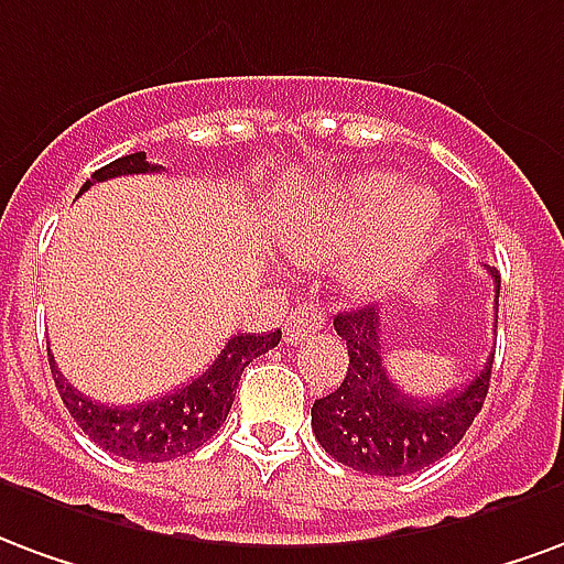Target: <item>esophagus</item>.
Instances as JSON below:
<instances>
[{"instance_id":"esophagus-1","label":"esophagus","mask_w":564,"mask_h":564,"mask_svg":"<svg viewBox=\"0 0 564 564\" xmlns=\"http://www.w3.org/2000/svg\"><path fill=\"white\" fill-rule=\"evenodd\" d=\"M324 312L318 303H300L297 310H291L285 322V343L288 345H303L310 339L312 333L322 330Z\"/></svg>"}]
</instances>
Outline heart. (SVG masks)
Wrapping results in <instances>:
<instances>
[{"mask_svg":"<svg viewBox=\"0 0 564 564\" xmlns=\"http://www.w3.org/2000/svg\"><path fill=\"white\" fill-rule=\"evenodd\" d=\"M381 216L384 225L376 249L348 270V285L369 294L384 285L393 267L417 252L435 231L438 200L426 188H405L400 195V180L393 174L355 176L327 200V213L312 231H294L288 237V249L297 254H315L327 246H345L367 234Z\"/></svg>","mask_w":564,"mask_h":564,"instance_id":"1","label":"heart"}]
</instances>
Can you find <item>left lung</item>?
Instances as JSON below:
<instances>
[{"instance_id": "1", "label": "left lung", "mask_w": 564, "mask_h": 564, "mask_svg": "<svg viewBox=\"0 0 564 564\" xmlns=\"http://www.w3.org/2000/svg\"><path fill=\"white\" fill-rule=\"evenodd\" d=\"M490 276L496 285L492 310L499 318L501 279L496 270ZM378 322L376 306H357L333 318V330L348 345V372L339 388L315 400L312 433L336 463L364 475L400 478L433 466L459 445L487 400L492 360L466 388L442 400H417L388 376Z\"/></svg>"}]
</instances>
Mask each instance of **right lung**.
Segmentation results:
<instances>
[{"label": "right lung", "mask_w": 564, "mask_h": 564, "mask_svg": "<svg viewBox=\"0 0 564 564\" xmlns=\"http://www.w3.org/2000/svg\"><path fill=\"white\" fill-rule=\"evenodd\" d=\"M159 171H162L159 164L147 162V152H131V155H122L117 162L98 167L84 183L80 195L93 183H105L113 176L159 174ZM279 339H282V330L261 333V336L237 333L221 348V355L209 364L207 372L188 381L186 388H176L167 397L138 402V405L93 402L68 384V378L53 364L51 348H47V357H51L53 381H56L65 409L96 445H101L119 459H131V463H167L176 456L192 454L216 435V430L231 412L242 369L249 367L254 357L276 348Z\"/></svg>", "instance_id": "add662e5"}]
</instances>
